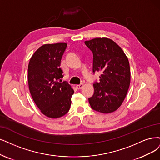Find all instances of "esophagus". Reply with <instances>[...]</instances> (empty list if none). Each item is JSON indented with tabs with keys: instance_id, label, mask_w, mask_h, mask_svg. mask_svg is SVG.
I'll use <instances>...</instances> for the list:
<instances>
[{
	"instance_id": "esophagus-1",
	"label": "esophagus",
	"mask_w": 160,
	"mask_h": 160,
	"mask_svg": "<svg viewBox=\"0 0 160 160\" xmlns=\"http://www.w3.org/2000/svg\"><path fill=\"white\" fill-rule=\"evenodd\" d=\"M83 86H84V84H78V85H76V86L77 89H78V90L82 89V88H83Z\"/></svg>"
}]
</instances>
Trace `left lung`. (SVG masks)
Masks as SVG:
<instances>
[{
    "mask_svg": "<svg viewBox=\"0 0 160 160\" xmlns=\"http://www.w3.org/2000/svg\"><path fill=\"white\" fill-rule=\"evenodd\" d=\"M93 52V72H101L93 84V95L88 99L91 108L102 113L116 111L125 99L131 82L128 59L121 47L109 38L86 41Z\"/></svg>",
    "mask_w": 160,
    "mask_h": 160,
    "instance_id": "8db88e82",
    "label": "left lung"
}]
</instances>
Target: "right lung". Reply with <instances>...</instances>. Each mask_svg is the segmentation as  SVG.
<instances>
[{
	"label": "right lung",
	"mask_w": 160,
	"mask_h": 160,
	"mask_svg": "<svg viewBox=\"0 0 160 160\" xmlns=\"http://www.w3.org/2000/svg\"><path fill=\"white\" fill-rule=\"evenodd\" d=\"M66 43L45 44L34 52L28 69L29 89L35 103L45 116L57 119L68 113L74 90L62 78L61 61Z\"/></svg>",
	"instance_id": "obj_1"
}]
</instances>
